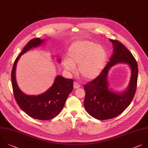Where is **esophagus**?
I'll list each match as a JSON object with an SVG mask.
<instances>
[{
    "instance_id": "obj_1",
    "label": "esophagus",
    "mask_w": 148,
    "mask_h": 148,
    "mask_svg": "<svg viewBox=\"0 0 148 148\" xmlns=\"http://www.w3.org/2000/svg\"><path fill=\"white\" fill-rule=\"evenodd\" d=\"M80 86H81L80 84H79L78 82H74V89H78Z\"/></svg>"
}]
</instances>
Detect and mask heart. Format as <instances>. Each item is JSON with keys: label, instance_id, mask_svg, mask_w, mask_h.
I'll return each instance as SVG.
<instances>
[{"label": "heart", "instance_id": "b5f03b06", "mask_svg": "<svg viewBox=\"0 0 148 148\" xmlns=\"http://www.w3.org/2000/svg\"><path fill=\"white\" fill-rule=\"evenodd\" d=\"M107 58L104 48L89 40L77 42L72 45L63 62L65 69L74 73L78 66L79 74L86 79H93L101 73Z\"/></svg>", "mask_w": 148, "mask_h": 148}]
</instances>
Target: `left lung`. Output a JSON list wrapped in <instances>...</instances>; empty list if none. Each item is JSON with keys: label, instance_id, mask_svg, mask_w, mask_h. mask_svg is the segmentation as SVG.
Returning a JSON list of instances; mask_svg holds the SVG:
<instances>
[{"label": "left lung", "instance_id": "obj_1", "mask_svg": "<svg viewBox=\"0 0 148 148\" xmlns=\"http://www.w3.org/2000/svg\"><path fill=\"white\" fill-rule=\"evenodd\" d=\"M109 40L113 45L110 61L99 75L84 86V108L92 117L101 120L114 118L125 110L133 99L138 80V64L132 53L119 40ZM119 62L129 64L132 75L127 89L118 94L108 89L107 77L110 68Z\"/></svg>", "mask_w": 148, "mask_h": 148}]
</instances>
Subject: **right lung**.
<instances>
[{
	"instance_id": "add662e5",
	"label": "right lung",
	"mask_w": 148,
	"mask_h": 148,
	"mask_svg": "<svg viewBox=\"0 0 148 148\" xmlns=\"http://www.w3.org/2000/svg\"><path fill=\"white\" fill-rule=\"evenodd\" d=\"M44 40L37 38L27 43L15 60L11 76L14 96L19 107L34 119L49 120L57 116L63 109L68 96L73 89L74 81L58 75L53 85L47 90L34 96L23 93L18 86L16 79V65L20 56L31 49L39 46Z\"/></svg>"
}]
</instances>
